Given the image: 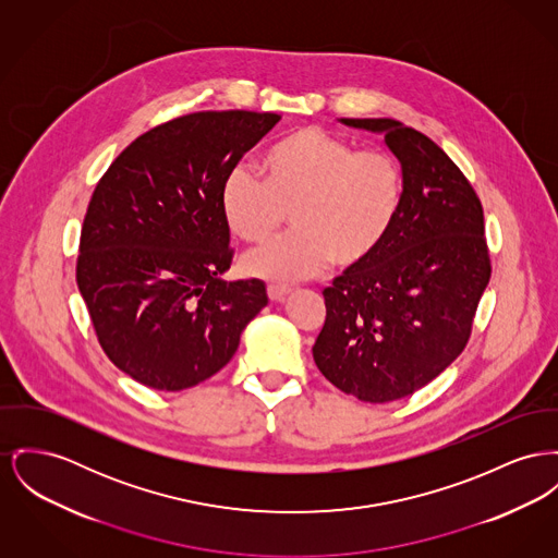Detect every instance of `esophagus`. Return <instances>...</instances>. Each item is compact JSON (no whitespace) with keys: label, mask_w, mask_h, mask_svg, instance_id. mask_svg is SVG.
<instances>
[{"label":"esophagus","mask_w":558,"mask_h":558,"mask_svg":"<svg viewBox=\"0 0 558 558\" xmlns=\"http://www.w3.org/2000/svg\"><path fill=\"white\" fill-rule=\"evenodd\" d=\"M291 295V289H287V287H267V296L271 299V301H284L287 296Z\"/></svg>","instance_id":"obj_1"}]
</instances>
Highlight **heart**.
Wrapping results in <instances>:
<instances>
[{
	"instance_id": "1",
	"label": "heart",
	"mask_w": 558,
	"mask_h": 558,
	"mask_svg": "<svg viewBox=\"0 0 558 558\" xmlns=\"http://www.w3.org/2000/svg\"><path fill=\"white\" fill-rule=\"evenodd\" d=\"M263 172L235 165L219 192L223 221L244 242L269 240L291 213L293 233L242 257L251 278L296 282L328 263L361 267L386 242L402 202V172L390 154L356 149L318 126L282 136Z\"/></svg>"
}]
</instances>
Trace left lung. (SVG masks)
<instances>
[{"mask_svg": "<svg viewBox=\"0 0 558 558\" xmlns=\"http://www.w3.org/2000/svg\"><path fill=\"white\" fill-rule=\"evenodd\" d=\"M339 122L386 136L402 168V202L381 248L325 289L312 352L341 392L390 402L436 379L468 343L492 278L483 206L426 134L386 118Z\"/></svg>", "mask_w": 558, "mask_h": 558, "instance_id": "left-lung-1", "label": "left lung"}]
</instances>
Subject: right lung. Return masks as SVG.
Instances as JSON below:
<instances>
[{"mask_svg":"<svg viewBox=\"0 0 558 558\" xmlns=\"http://www.w3.org/2000/svg\"><path fill=\"white\" fill-rule=\"evenodd\" d=\"M278 113L199 111L156 126L100 179L82 228L77 289L109 361L165 392L221 371L267 305L262 280H223L228 170Z\"/></svg>","mask_w":558,"mask_h":558,"instance_id":"obj_1","label":"right lung"}]
</instances>
